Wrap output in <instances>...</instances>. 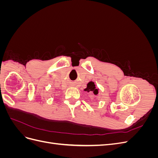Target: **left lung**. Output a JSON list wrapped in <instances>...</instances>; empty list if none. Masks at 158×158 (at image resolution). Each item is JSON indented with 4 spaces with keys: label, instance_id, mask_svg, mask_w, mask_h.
Masks as SVG:
<instances>
[{
    "label": "left lung",
    "instance_id": "1",
    "mask_svg": "<svg viewBox=\"0 0 158 158\" xmlns=\"http://www.w3.org/2000/svg\"><path fill=\"white\" fill-rule=\"evenodd\" d=\"M84 90L86 91L87 92H92L95 95L98 94V89L95 88V84L93 82H89L87 85V88H85Z\"/></svg>",
    "mask_w": 158,
    "mask_h": 158
}]
</instances>
